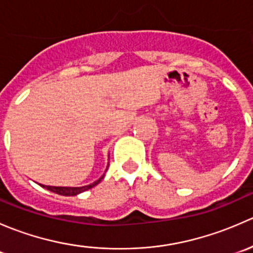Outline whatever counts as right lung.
<instances>
[{"instance_id":"right-lung-1","label":"right lung","mask_w":253,"mask_h":253,"mask_svg":"<svg viewBox=\"0 0 253 253\" xmlns=\"http://www.w3.org/2000/svg\"><path fill=\"white\" fill-rule=\"evenodd\" d=\"M104 176H101L99 180H96L95 182L90 183V185L88 186H83V187H55V186H45V185H42V187L47 188L48 191H51V192H55L57 193V195H61V196H77L78 193H82L84 192V191L89 190V188L94 187V186L98 185L99 182H100L101 180H103Z\"/></svg>"}]
</instances>
